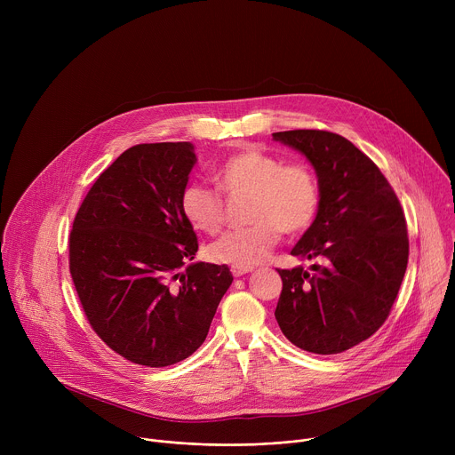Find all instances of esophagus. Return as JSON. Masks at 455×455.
Wrapping results in <instances>:
<instances>
[{
    "label": "esophagus",
    "instance_id": "1",
    "mask_svg": "<svg viewBox=\"0 0 455 455\" xmlns=\"http://www.w3.org/2000/svg\"><path fill=\"white\" fill-rule=\"evenodd\" d=\"M250 272H253L251 267H232V275L234 277H241V275H246Z\"/></svg>",
    "mask_w": 455,
    "mask_h": 455
}]
</instances>
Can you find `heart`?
I'll list each match as a JSON object with an SVG mask.
<instances>
[{
	"mask_svg": "<svg viewBox=\"0 0 455 455\" xmlns=\"http://www.w3.org/2000/svg\"><path fill=\"white\" fill-rule=\"evenodd\" d=\"M218 187L227 194H251L244 228L225 234L207 250L216 263L251 267L265 261L284 234L306 230L320 205V185L315 171L302 162L284 164L283 158L244 149L230 155L214 169ZM180 209L188 225L216 235L225 223L221 194L204 183H188L180 198Z\"/></svg>",
	"mask_w": 455,
	"mask_h": 455,
	"instance_id": "heart-1",
	"label": "heart"
}]
</instances>
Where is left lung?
<instances>
[{
    "instance_id": "1",
    "label": "left lung",
    "mask_w": 455,
    "mask_h": 455,
    "mask_svg": "<svg viewBox=\"0 0 455 455\" xmlns=\"http://www.w3.org/2000/svg\"><path fill=\"white\" fill-rule=\"evenodd\" d=\"M274 140L302 153L316 172L318 212L291 255L323 261L311 272L277 270L275 318L297 347L337 355L374 335L391 313L409 261L405 214L376 164L347 139L295 129Z\"/></svg>"
}]
</instances>
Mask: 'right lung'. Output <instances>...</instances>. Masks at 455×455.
I'll list each match as a JSON object with an SVG mask.
<instances>
[{
	"label": "right lung",
	"mask_w": 455,
	"mask_h": 455,
	"mask_svg": "<svg viewBox=\"0 0 455 455\" xmlns=\"http://www.w3.org/2000/svg\"><path fill=\"white\" fill-rule=\"evenodd\" d=\"M190 142L139 144L93 183L70 234V274L93 331L125 360L165 367L207 339L234 277L192 263L198 237L180 209Z\"/></svg>",
	"instance_id": "1"
}]
</instances>
